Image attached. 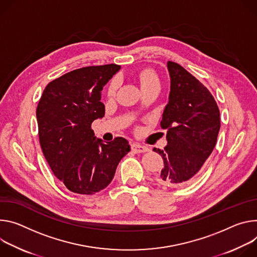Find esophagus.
I'll list each match as a JSON object with an SVG mask.
<instances>
[{
    "label": "esophagus",
    "instance_id": "esophagus-1",
    "mask_svg": "<svg viewBox=\"0 0 257 257\" xmlns=\"http://www.w3.org/2000/svg\"><path fill=\"white\" fill-rule=\"evenodd\" d=\"M132 150L135 153H144V152L149 151V148L146 147V146H143V145H140L139 143H133L132 144Z\"/></svg>",
    "mask_w": 257,
    "mask_h": 257
}]
</instances>
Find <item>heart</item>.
<instances>
[{"label":"heart","instance_id":"heart-1","mask_svg":"<svg viewBox=\"0 0 257 257\" xmlns=\"http://www.w3.org/2000/svg\"><path fill=\"white\" fill-rule=\"evenodd\" d=\"M139 81L142 91L152 88V87H159V79L157 74L151 69H144L139 73ZM119 87V79L116 77L114 78L108 88V95L114 96Z\"/></svg>","mask_w":257,"mask_h":257}]
</instances>
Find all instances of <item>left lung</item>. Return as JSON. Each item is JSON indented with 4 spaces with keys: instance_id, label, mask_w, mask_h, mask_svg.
<instances>
[{
    "instance_id": "8db88e82",
    "label": "left lung",
    "mask_w": 257,
    "mask_h": 257,
    "mask_svg": "<svg viewBox=\"0 0 257 257\" xmlns=\"http://www.w3.org/2000/svg\"><path fill=\"white\" fill-rule=\"evenodd\" d=\"M168 103L161 127L167 145L154 148L163 159L156 182L164 187L191 183L214 149L220 127L217 104L206 87L178 63L168 61Z\"/></svg>"
}]
</instances>
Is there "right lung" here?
I'll return each mask as SVG.
<instances>
[{"label":"right lung","instance_id":"obj_1","mask_svg":"<svg viewBox=\"0 0 257 257\" xmlns=\"http://www.w3.org/2000/svg\"><path fill=\"white\" fill-rule=\"evenodd\" d=\"M119 65L82 67L51 81L37 108L40 144L53 174L77 194L92 195L105 189L130 151L127 140L105 142L95 137L91 124L102 118L104 85Z\"/></svg>","mask_w":257,"mask_h":257}]
</instances>
